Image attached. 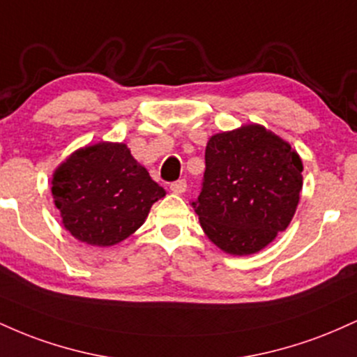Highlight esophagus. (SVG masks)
Segmentation results:
<instances>
[{
	"instance_id": "obj_1",
	"label": "esophagus",
	"mask_w": 357,
	"mask_h": 357,
	"mask_svg": "<svg viewBox=\"0 0 357 357\" xmlns=\"http://www.w3.org/2000/svg\"><path fill=\"white\" fill-rule=\"evenodd\" d=\"M169 188H171V191L176 192V195H181V192L186 191L188 184H186V181H184V179H178V181L171 183Z\"/></svg>"
}]
</instances>
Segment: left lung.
I'll use <instances>...</instances> for the list:
<instances>
[{
	"label": "left lung",
	"mask_w": 357,
	"mask_h": 357,
	"mask_svg": "<svg viewBox=\"0 0 357 357\" xmlns=\"http://www.w3.org/2000/svg\"><path fill=\"white\" fill-rule=\"evenodd\" d=\"M204 162L202 192L191 206L216 247L252 255L289 227L304 169L289 142L264 126H241L211 136Z\"/></svg>",
	"instance_id": "obj_1"
}]
</instances>
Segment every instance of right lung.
Instances as JSON below:
<instances>
[{"instance_id":"right-lung-1","label":"right lung","mask_w":357,"mask_h":357,"mask_svg":"<svg viewBox=\"0 0 357 357\" xmlns=\"http://www.w3.org/2000/svg\"><path fill=\"white\" fill-rule=\"evenodd\" d=\"M52 195L61 223L77 240L110 247L132 235L166 191L126 144L99 142L56 167Z\"/></svg>"}]
</instances>
